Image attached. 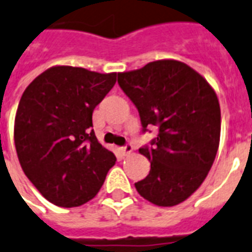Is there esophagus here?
<instances>
[{
  "label": "esophagus",
  "instance_id": "1",
  "mask_svg": "<svg viewBox=\"0 0 252 252\" xmlns=\"http://www.w3.org/2000/svg\"><path fill=\"white\" fill-rule=\"evenodd\" d=\"M132 149H134V147L130 144V143H127V144L125 145V147H122V152H124V155H130L131 152H132Z\"/></svg>",
  "mask_w": 252,
  "mask_h": 252
}]
</instances>
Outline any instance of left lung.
I'll list each match as a JSON object with an SVG mask.
<instances>
[{
	"label": "left lung",
	"instance_id": "8db88e82",
	"mask_svg": "<svg viewBox=\"0 0 252 252\" xmlns=\"http://www.w3.org/2000/svg\"><path fill=\"white\" fill-rule=\"evenodd\" d=\"M118 85L138 109L141 131L152 126L158 130L151 145L139 149L151 161V171L135 188L157 206L186 201L202 184L219 148L220 105L215 91L178 60H157L118 73Z\"/></svg>",
	"mask_w": 252,
	"mask_h": 252
}]
</instances>
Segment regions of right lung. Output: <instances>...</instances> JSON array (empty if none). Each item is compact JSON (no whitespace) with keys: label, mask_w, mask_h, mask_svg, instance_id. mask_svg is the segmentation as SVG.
<instances>
[{"label":"right lung","mask_w":252,"mask_h":252,"mask_svg":"<svg viewBox=\"0 0 252 252\" xmlns=\"http://www.w3.org/2000/svg\"><path fill=\"white\" fill-rule=\"evenodd\" d=\"M117 73L53 66L19 101L14 140L23 171L47 201L77 207L96 196L116 156L97 141L93 112Z\"/></svg>","instance_id":"add662e5"}]
</instances>
